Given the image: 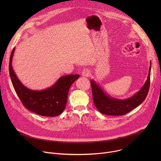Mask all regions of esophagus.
I'll return each instance as SVG.
<instances>
[{
    "instance_id": "34e87169",
    "label": "esophagus",
    "mask_w": 161,
    "mask_h": 161,
    "mask_svg": "<svg viewBox=\"0 0 161 161\" xmlns=\"http://www.w3.org/2000/svg\"><path fill=\"white\" fill-rule=\"evenodd\" d=\"M90 74V71L88 69V68H85L84 69H83L82 72H81V75L84 77H88Z\"/></svg>"
}]
</instances>
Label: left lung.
Wrapping results in <instances>:
<instances>
[{"label":"left lung","mask_w":161,"mask_h":161,"mask_svg":"<svg viewBox=\"0 0 161 161\" xmlns=\"http://www.w3.org/2000/svg\"><path fill=\"white\" fill-rule=\"evenodd\" d=\"M151 62L147 81L142 88L132 97L126 99L113 98L106 94L99 85L93 80L90 81L94 103L100 113L112 116H121L141 104L147 96L150 80Z\"/></svg>","instance_id":"left-lung-1"}]
</instances>
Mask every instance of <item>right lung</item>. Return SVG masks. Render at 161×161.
Masks as SVG:
<instances>
[{"label": "right lung", "mask_w": 161, "mask_h": 161, "mask_svg": "<svg viewBox=\"0 0 161 161\" xmlns=\"http://www.w3.org/2000/svg\"><path fill=\"white\" fill-rule=\"evenodd\" d=\"M15 48H13L9 59V75L16 92L24 106L29 111L39 115L55 117L64 110L68 92L71 85L79 78V75L63 76L52 86L42 90H34L23 85L16 76L12 66V60Z\"/></svg>", "instance_id": "right-lung-1"}]
</instances>
